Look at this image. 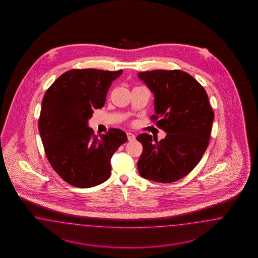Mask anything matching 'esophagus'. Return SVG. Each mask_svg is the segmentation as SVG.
<instances>
[{
  "mask_svg": "<svg viewBox=\"0 0 258 258\" xmlns=\"http://www.w3.org/2000/svg\"><path fill=\"white\" fill-rule=\"evenodd\" d=\"M126 136H127V140L131 141V142L135 140V135L133 133H126Z\"/></svg>",
  "mask_w": 258,
  "mask_h": 258,
  "instance_id": "1",
  "label": "esophagus"
}]
</instances>
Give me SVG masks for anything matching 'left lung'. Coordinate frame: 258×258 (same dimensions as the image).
I'll return each instance as SVG.
<instances>
[{
  "label": "left lung",
  "instance_id": "obj_1",
  "mask_svg": "<svg viewBox=\"0 0 258 258\" xmlns=\"http://www.w3.org/2000/svg\"><path fill=\"white\" fill-rule=\"evenodd\" d=\"M138 78L154 94L156 114L151 119L166 133L159 142L148 133L137 136L143 145L139 174L162 183L180 180L194 169L209 145L214 112L207 94L182 71L141 72Z\"/></svg>",
  "mask_w": 258,
  "mask_h": 258
}]
</instances>
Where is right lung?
Returning <instances> with one entry per match:
<instances>
[{
  "instance_id": "add662e5",
  "label": "right lung",
  "mask_w": 258,
  "mask_h": 258,
  "mask_svg": "<svg viewBox=\"0 0 258 258\" xmlns=\"http://www.w3.org/2000/svg\"><path fill=\"white\" fill-rule=\"evenodd\" d=\"M123 70L74 69L62 74L47 90L41 103L39 132L50 164L63 180L89 188L110 176V159L127 141L110 128L95 136L88 126L94 109H101L112 81Z\"/></svg>"
}]
</instances>
